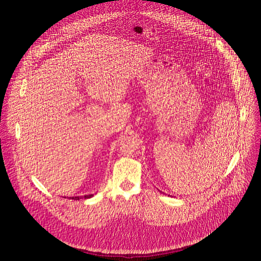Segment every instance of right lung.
Listing matches in <instances>:
<instances>
[{"instance_id":"right-lung-1","label":"right lung","mask_w":261,"mask_h":261,"mask_svg":"<svg viewBox=\"0 0 261 261\" xmlns=\"http://www.w3.org/2000/svg\"><path fill=\"white\" fill-rule=\"evenodd\" d=\"M93 195H87V196H82V197H70L72 200H80V199H90L92 198Z\"/></svg>"}]
</instances>
